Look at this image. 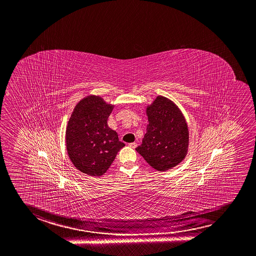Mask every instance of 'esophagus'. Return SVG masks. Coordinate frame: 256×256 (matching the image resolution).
<instances>
[{
  "label": "esophagus",
  "mask_w": 256,
  "mask_h": 256,
  "mask_svg": "<svg viewBox=\"0 0 256 256\" xmlns=\"http://www.w3.org/2000/svg\"><path fill=\"white\" fill-rule=\"evenodd\" d=\"M128 146H130V147H131V148H133V149H134L136 147L138 146L136 142H131V144H130Z\"/></svg>",
  "instance_id": "esophagus-1"
}]
</instances>
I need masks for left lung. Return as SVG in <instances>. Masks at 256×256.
Instances as JSON below:
<instances>
[{
  "label": "left lung",
  "instance_id": "1",
  "mask_svg": "<svg viewBox=\"0 0 256 256\" xmlns=\"http://www.w3.org/2000/svg\"><path fill=\"white\" fill-rule=\"evenodd\" d=\"M146 112V133L136 150L152 168L165 172L180 164L186 154L188 125L176 105L164 96L157 97Z\"/></svg>",
  "mask_w": 256,
  "mask_h": 256
}]
</instances>
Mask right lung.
<instances>
[{
	"instance_id": "obj_1",
	"label": "right lung",
	"mask_w": 256,
	"mask_h": 256,
	"mask_svg": "<svg viewBox=\"0 0 256 256\" xmlns=\"http://www.w3.org/2000/svg\"><path fill=\"white\" fill-rule=\"evenodd\" d=\"M112 110L99 96H88L76 106L68 123L66 146L72 164L90 176L104 175L125 146L107 120Z\"/></svg>"
}]
</instances>
